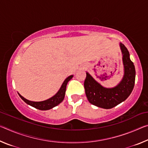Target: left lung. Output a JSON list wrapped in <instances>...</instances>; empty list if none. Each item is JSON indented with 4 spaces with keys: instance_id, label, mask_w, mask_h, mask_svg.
Here are the masks:
<instances>
[{
    "instance_id": "8db88e82",
    "label": "left lung",
    "mask_w": 148,
    "mask_h": 148,
    "mask_svg": "<svg viewBox=\"0 0 148 148\" xmlns=\"http://www.w3.org/2000/svg\"><path fill=\"white\" fill-rule=\"evenodd\" d=\"M123 54L125 74L121 82L114 88H105L95 81L86 72L84 87L87 98L90 103L104 109H110L126 100L131 95L134 86L135 67L130 59L128 49L120 43Z\"/></svg>"
}]
</instances>
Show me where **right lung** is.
<instances>
[{"label": "right lung", "mask_w": 148, "mask_h": 148, "mask_svg": "<svg viewBox=\"0 0 148 148\" xmlns=\"http://www.w3.org/2000/svg\"><path fill=\"white\" fill-rule=\"evenodd\" d=\"M72 77H73V76L71 75V76H69L67 78L65 79L63 84H62L61 88L59 90V91L57 92V93L56 94V95H54L53 97L46 100V101L42 102L30 101L29 100L25 99L21 95H19V93L18 94L19 95V97H21V99L23 100L24 102H25L27 104L30 105V106L40 110H49L52 108L57 106V105L59 104L62 101H63V99L64 98L65 92H66V87L67 83L72 79Z\"/></svg>", "instance_id": "add662e5"}]
</instances>
